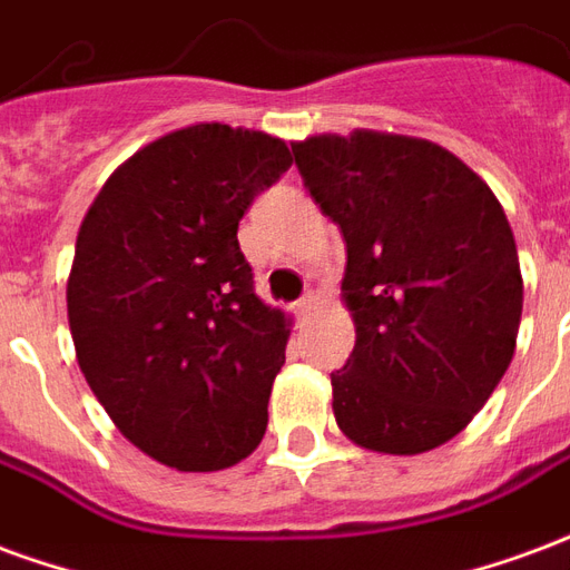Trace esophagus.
Masks as SVG:
<instances>
[{"mask_svg":"<svg viewBox=\"0 0 570 570\" xmlns=\"http://www.w3.org/2000/svg\"><path fill=\"white\" fill-rule=\"evenodd\" d=\"M313 303H315L313 294H303V297H301V301H297V306H294V309H297V315H301V318H306V315L313 313Z\"/></svg>","mask_w":570,"mask_h":570,"instance_id":"1","label":"esophagus"}]
</instances>
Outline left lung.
<instances>
[{
    "instance_id": "obj_1",
    "label": "left lung",
    "mask_w": 570,
    "mask_h": 570,
    "mask_svg": "<svg viewBox=\"0 0 570 570\" xmlns=\"http://www.w3.org/2000/svg\"><path fill=\"white\" fill-rule=\"evenodd\" d=\"M291 151L346 239L355 348L331 373L336 425L382 455L434 450L517 352L522 273L504 209L471 166L416 136L322 132Z\"/></svg>"
}]
</instances>
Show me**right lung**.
I'll list each match as a JSON object with an SVG mask.
<instances>
[{"instance_id":"add662e5","label":"right lung","mask_w":570,"mask_h":570,"mask_svg":"<svg viewBox=\"0 0 570 570\" xmlns=\"http://www.w3.org/2000/svg\"><path fill=\"white\" fill-rule=\"evenodd\" d=\"M291 166L261 130L194 124L127 157L75 239V358L124 438L176 471L257 450L291 318L261 301L236 227Z\"/></svg>"}]
</instances>
